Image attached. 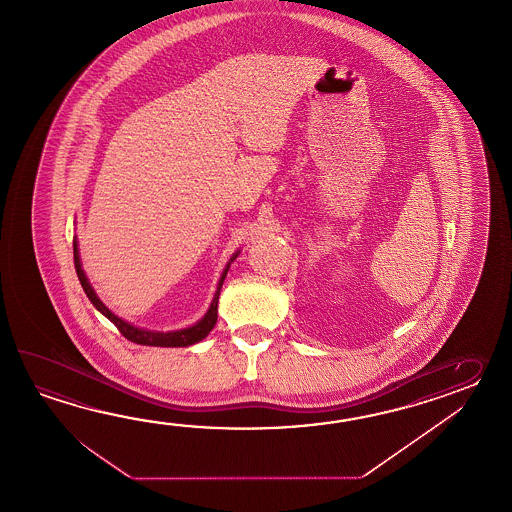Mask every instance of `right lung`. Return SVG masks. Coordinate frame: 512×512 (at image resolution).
I'll use <instances>...</instances> for the list:
<instances>
[{
  "mask_svg": "<svg viewBox=\"0 0 512 512\" xmlns=\"http://www.w3.org/2000/svg\"><path fill=\"white\" fill-rule=\"evenodd\" d=\"M73 254H75V269H77L78 280L82 283V289H84V293L87 294V298L91 300V304L95 305L97 311H100L102 315L108 318L109 322H113V324L117 326V329H119L124 337L131 340V342H135V344H141V346L188 348V346L197 344V342H201L203 338L208 337V333L216 326V322H218L219 291H221L223 282H225V276H227V272H229L230 263L238 258L240 251H236L230 256V260L227 261L225 269L221 272L218 287H216V293H214L212 304L208 307L205 316H203L201 320H197L194 326L175 329V331H152V329H144V327L133 326L130 322H126V320H122L120 316L115 315V313L109 309L108 305L104 304V302L98 298V294L95 293L93 285L87 280L86 272L82 269V261H80L77 236L73 238Z\"/></svg>",
  "mask_w": 512,
  "mask_h": 512,
  "instance_id": "obj_1",
  "label": "right lung"
}]
</instances>
